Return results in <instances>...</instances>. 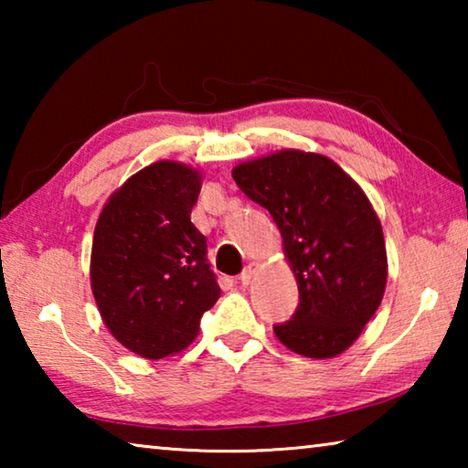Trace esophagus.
I'll use <instances>...</instances> for the list:
<instances>
[{
    "label": "esophagus",
    "instance_id": "1",
    "mask_svg": "<svg viewBox=\"0 0 468 468\" xmlns=\"http://www.w3.org/2000/svg\"><path fill=\"white\" fill-rule=\"evenodd\" d=\"M258 268H260V264H256V262H251V264H248L243 268V272L239 274V281H241V284H250L251 282V279H253V274L258 272Z\"/></svg>",
    "mask_w": 468,
    "mask_h": 468
}]
</instances>
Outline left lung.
Segmentation results:
<instances>
[{"instance_id": "left-lung-1", "label": "left lung", "mask_w": 468, "mask_h": 468, "mask_svg": "<svg viewBox=\"0 0 468 468\" xmlns=\"http://www.w3.org/2000/svg\"><path fill=\"white\" fill-rule=\"evenodd\" d=\"M233 179L271 212L297 281L299 307L274 326L276 338L310 359L345 353L374 318L388 281L369 197L332 158L297 148L239 163Z\"/></svg>"}]
</instances>
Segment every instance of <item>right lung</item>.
<instances>
[{
    "instance_id": "right-lung-1",
    "label": "right lung",
    "mask_w": 468,
    "mask_h": 468,
    "mask_svg": "<svg viewBox=\"0 0 468 468\" xmlns=\"http://www.w3.org/2000/svg\"><path fill=\"white\" fill-rule=\"evenodd\" d=\"M202 173L156 161L133 173L102 206L90 251V289L117 343L144 359L189 346L220 297L192 223Z\"/></svg>"
}]
</instances>
